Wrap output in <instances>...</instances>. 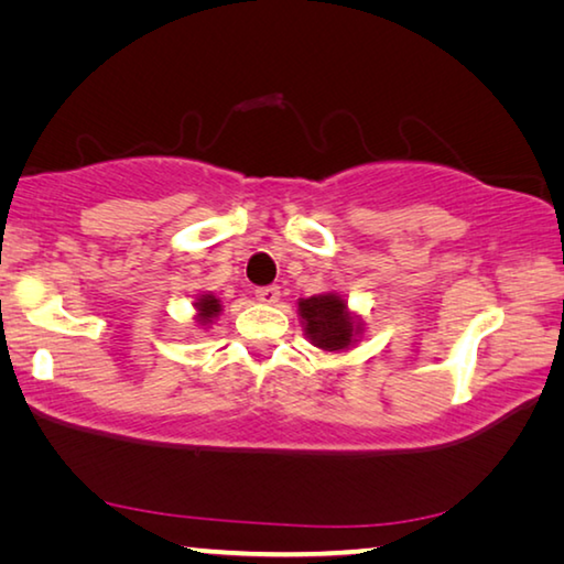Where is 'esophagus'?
<instances>
[{
	"instance_id": "1",
	"label": "esophagus",
	"mask_w": 564,
	"mask_h": 564,
	"mask_svg": "<svg viewBox=\"0 0 564 564\" xmlns=\"http://www.w3.org/2000/svg\"><path fill=\"white\" fill-rule=\"evenodd\" d=\"M256 299L263 305H275L281 299V289L279 285H263V289H256Z\"/></svg>"
}]
</instances>
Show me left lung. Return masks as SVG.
I'll return each instance as SVG.
<instances>
[{"instance_id":"obj_1","label":"left lung","mask_w":564,"mask_h":564,"mask_svg":"<svg viewBox=\"0 0 564 564\" xmlns=\"http://www.w3.org/2000/svg\"><path fill=\"white\" fill-rule=\"evenodd\" d=\"M295 305H299L305 338L321 352H330V356L346 352L356 348L366 333V323L356 311H350L343 293L326 291L311 295V299H299Z\"/></svg>"}]
</instances>
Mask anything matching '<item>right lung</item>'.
<instances>
[{
	"label": "right lung",
	"instance_id": "right-lung-1",
	"mask_svg": "<svg viewBox=\"0 0 564 564\" xmlns=\"http://www.w3.org/2000/svg\"><path fill=\"white\" fill-rule=\"evenodd\" d=\"M224 313V303L216 293L204 291L194 299V323L202 330H208Z\"/></svg>",
	"mask_w": 564,
	"mask_h": 564
}]
</instances>
